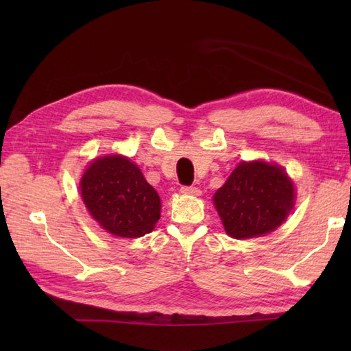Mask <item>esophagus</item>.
<instances>
[{"instance_id":"1","label":"esophagus","mask_w":351,"mask_h":351,"mask_svg":"<svg viewBox=\"0 0 351 351\" xmlns=\"http://www.w3.org/2000/svg\"><path fill=\"white\" fill-rule=\"evenodd\" d=\"M181 193H182V195L199 196L200 195V190L197 187H187V185H184V187H181Z\"/></svg>"}]
</instances>
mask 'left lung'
<instances>
[{
  "instance_id": "obj_1",
  "label": "left lung",
  "mask_w": 351,
  "mask_h": 351,
  "mask_svg": "<svg viewBox=\"0 0 351 351\" xmlns=\"http://www.w3.org/2000/svg\"><path fill=\"white\" fill-rule=\"evenodd\" d=\"M294 184L278 164L241 161L213 197L226 234L237 240L270 234L294 206Z\"/></svg>"
}]
</instances>
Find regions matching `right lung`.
<instances>
[{
    "label": "right lung",
    "instance_id": "obj_1",
    "mask_svg": "<svg viewBox=\"0 0 351 351\" xmlns=\"http://www.w3.org/2000/svg\"><path fill=\"white\" fill-rule=\"evenodd\" d=\"M80 190L88 213L111 235L143 237L160 220L158 193L126 156L93 160L81 178Z\"/></svg>",
    "mask_w": 351,
    "mask_h": 351
}]
</instances>
